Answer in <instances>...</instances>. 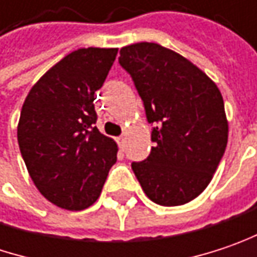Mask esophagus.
Wrapping results in <instances>:
<instances>
[{
    "instance_id": "34e87169",
    "label": "esophagus",
    "mask_w": 257,
    "mask_h": 257,
    "mask_svg": "<svg viewBox=\"0 0 257 257\" xmlns=\"http://www.w3.org/2000/svg\"><path fill=\"white\" fill-rule=\"evenodd\" d=\"M117 142H118L119 148H124V145H125V136H119V138L117 139Z\"/></svg>"
}]
</instances>
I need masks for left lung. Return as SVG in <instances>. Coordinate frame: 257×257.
Wrapping results in <instances>:
<instances>
[{
	"label": "left lung",
	"instance_id": "left-lung-1",
	"mask_svg": "<svg viewBox=\"0 0 257 257\" xmlns=\"http://www.w3.org/2000/svg\"><path fill=\"white\" fill-rule=\"evenodd\" d=\"M118 63L143 101L155 143L145 161L132 162L133 173L152 202L184 205L208 187L225 152L222 95L202 70L158 44L124 46Z\"/></svg>",
	"mask_w": 257,
	"mask_h": 257
}]
</instances>
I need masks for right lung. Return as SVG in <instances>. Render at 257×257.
Masks as SVG:
<instances>
[{
	"instance_id": "right-lung-1",
	"label": "right lung",
	"mask_w": 257,
	"mask_h": 257,
	"mask_svg": "<svg viewBox=\"0 0 257 257\" xmlns=\"http://www.w3.org/2000/svg\"><path fill=\"white\" fill-rule=\"evenodd\" d=\"M117 52L73 51L46 71L23 103L20 152L38 190L58 208L82 211L93 205L117 162V143L96 128L93 105Z\"/></svg>"
}]
</instances>
